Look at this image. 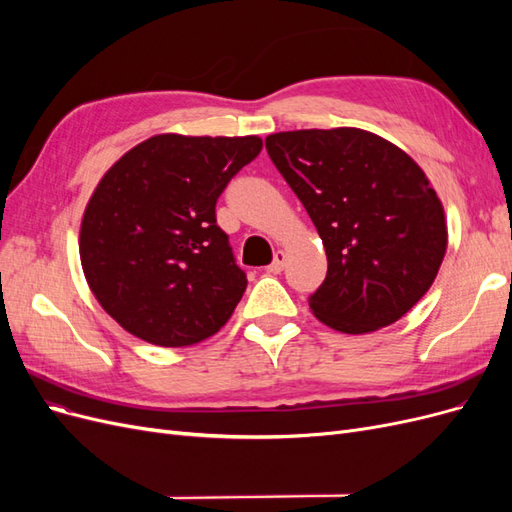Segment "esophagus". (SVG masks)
Returning a JSON list of instances; mask_svg holds the SVG:
<instances>
[{
	"label": "esophagus",
	"instance_id": "esophagus-1",
	"mask_svg": "<svg viewBox=\"0 0 512 512\" xmlns=\"http://www.w3.org/2000/svg\"><path fill=\"white\" fill-rule=\"evenodd\" d=\"M284 265H286V252H282V250H277V252L273 254V260H271V265L267 267V273H273V275H277V273H282V271H284Z\"/></svg>",
	"mask_w": 512,
	"mask_h": 512
}]
</instances>
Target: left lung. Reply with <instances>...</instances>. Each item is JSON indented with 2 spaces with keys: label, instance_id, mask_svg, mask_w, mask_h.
<instances>
[{
  "label": "left lung",
  "instance_id": "8db88e82",
  "mask_svg": "<svg viewBox=\"0 0 512 512\" xmlns=\"http://www.w3.org/2000/svg\"><path fill=\"white\" fill-rule=\"evenodd\" d=\"M265 145L327 252L312 314L348 335L397 322L431 288L448 245L442 200L423 168L359 128L277 132Z\"/></svg>",
  "mask_w": 512,
  "mask_h": 512
}]
</instances>
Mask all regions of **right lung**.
Masks as SVG:
<instances>
[{"mask_svg":"<svg viewBox=\"0 0 512 512\" xmlns=\"http://www.w3.org/2000/svg\"><path fill=\"white\" fill-rule=\"evenodd\" d=\"M262 149L258 136L156 134L106 170L79 252L104 312L143 342L194 346L218 333L247 280L215 203Z\"/></svg>","mask_w":512,"mask_h":512,"instance_id":"1","label":"right lung"}]
</instances>
